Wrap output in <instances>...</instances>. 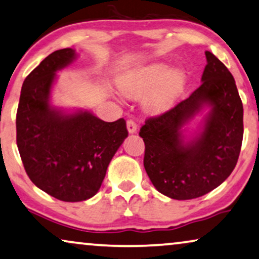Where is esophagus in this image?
Masks as SVG:
<instances>
[{
    "label": "esophagus",
    "mask_w": 259,
    "mask_h": 259,
    "mask_svg": "<svg viewBox=\"0 0 259 259\" xmlns=\"http://www.w3.org/2000/svg\"><path fill=\"white\" fill-rule=\"evenodd\" d=\"M126 125H127V130H128L130 133H136L137 132V127L138 126H137V122L134 121V120L128 119V120H127Z\"/></svg>",
    "instance_id": "1"
}]
</instances>
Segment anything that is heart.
<instances>
[{
    "label": "heart",
    "instance_id": "1",
    "mask_svg": "<svg viewBox=\"0 0 259 259\" xmlns=\"http://www.w3.org/2000/svg\"><path fill=\"white\" fill-rule=\"evenodd\" d=\"M186 74L182 68H169L167 63L154 62L127 72L119 81V88L131 98H144L145 108L161 112L182 93Z\"/></svg>",
    "mask_w": 259,
    "mask_h": 259
}]
</instances>
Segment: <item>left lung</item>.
I'll use <instances>...</instances> for the list:
<instances>
[{
	"label": "left lung",
	"mask_w": 259,
	"mask_h": 259,
	"mask_svg": "<svg viewBox=\"0 0 259 259\" xmlns=\"http://www.w3.org/2000/svg\"><path fill=\"white\" fill-rule=\"evenodd\" d=\"M201 84L185 100L148 118L139 136L145 143L144 166L159 192L172 199L201 197L231 175L243 141V104L232 74L205 52ZM205 105L210 107L202 132L185 142L181 128Z\"/></svg>",
	"instance_id": "1"
}]
</instances>
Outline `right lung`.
I'll list each match as a JSON object with an SVG mask.
<instances>
[{"instance_id": "add662e5", "label": "right lung", "mask_w": 259, "mask_h": 259, "mask_svg": "<svg viewBox=\"0 0 259 259\" xmlns=\"http://www.w3.org/2000/svg\"><path fill=\"white\" fill-rule=\"evenodd\" d=\"M76 58L72 48L49 54L23 81L16 144L28 177L62 201H82L100 189L113 155L128 136L122 118L106 122L88 111L51 105L56 72Z\"/></svg>"}]
</instances>
